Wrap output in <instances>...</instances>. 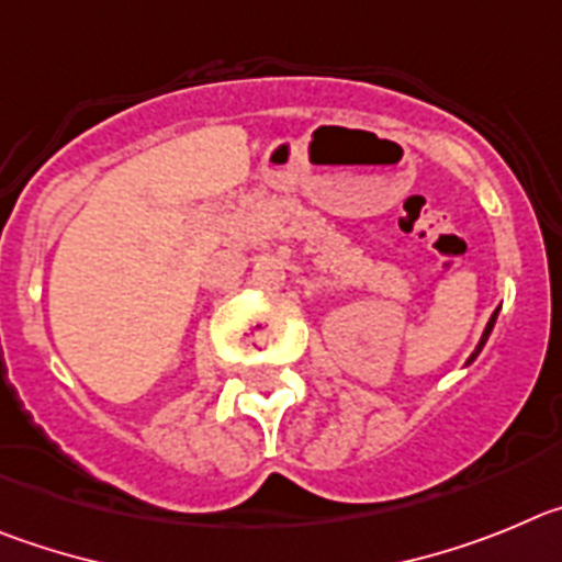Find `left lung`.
<instances>
[{"label": "left lung", "instance_id": "1", "mask_svg": "<svg viewBox=\"0 0 562 562\" xmlns=\"http://www.w3.org/2000/svg\"><path fill=\"white\" fill-rule=\"evenodd\" d=\"M495 316H498V311L493 313V316H490V322H487V327H484V336H482V341H479V347L476 350H473V356H470V361H473V358L479 356V352H482V347H484V341H487V336H490V330H493V325H495Z\"/></svg>", "mask_w": 562, "mask_h": 562}]
</instances>
